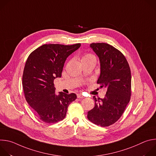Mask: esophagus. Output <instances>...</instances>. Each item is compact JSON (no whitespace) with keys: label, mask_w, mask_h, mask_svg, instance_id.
<instances>
[{"label":"esophagus","mask_w":156,"mask_h":156,"mask_svg":"<svg viewBox=\"0 0 156 156\" xmlns=\"http://www.w3.org/2000/svg\"><path fill=\"white\" fill-rule=\"evenodd\" d=\"M77 98H83L84 96L81 94H77Z\"/></svg>","instance_id":"obj_1"}]
</instances>
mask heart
<instances>
[{
    "label": "heart",
    "instance_id": "obj_1",
    "mask_svg": "<svg viewBox=\"0 0 156 156\" xmlns=\"http://www.w3.org/2000/svg\"><path fill=\"white\" fill-rule=\"evenodd\" d=\"M93 57H94V55H93L92 54H90V53H86V54H84L82 56V57H81V61L84 60L90 59V58H93Z\"/></svg>",
    "mask_w": 156,
    "mask_h": 156
}]
</instances>
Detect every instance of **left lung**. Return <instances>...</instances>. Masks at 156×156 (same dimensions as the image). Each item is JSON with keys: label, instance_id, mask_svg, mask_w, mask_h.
<instances>
[{"label": "left lung", "instance_id": "left-lung-1", "mask_svg": "<svg viewBox=\"0 0 156 156\" xmlns=\"http://www.w3.org/2000/svg\"><path fill=\"white\" fill-rule=\"evenodd\" d=\"M90 47L98 56L101 73L97 83L107 90L104 99H93L94 107L87 112L88 120L101 126L115 123L122 115L131 97V76L123 54L106 43H92Z\"/></svg>", "mask_w": 156, "mask_h": 156}]
</instances>
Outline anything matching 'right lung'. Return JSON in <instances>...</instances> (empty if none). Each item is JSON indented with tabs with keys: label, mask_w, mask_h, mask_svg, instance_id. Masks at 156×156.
Returning a JSON list of instances; mask_svg holds the SVG:
<instances>
[{
	"label": "right lung",
	"mask_w": 156,
	"mask_h": 156,
	"mask_svg": "<svg viewBox=\"0 0 156 156\" xmlns=\"http://www.w3.org/2000/svg\"><path fill=\"white\" fill-rule=\"evenodd\" d=\"M81 46L58 44H44L28 57L22 83L25 99L39 119L47 123H57L66 116L70 104L76 99L75 93H55L54 80L60 78L64 63Z\"/></svg>",
	"instance_id": "right-lung-1"
}]
</instances>
